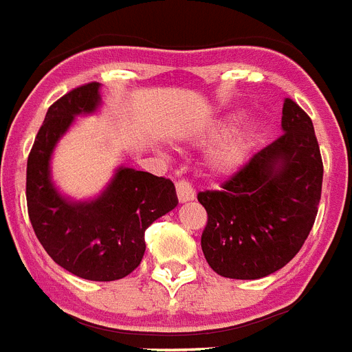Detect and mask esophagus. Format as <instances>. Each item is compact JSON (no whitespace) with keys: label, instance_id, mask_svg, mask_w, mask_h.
<instances>
[{"label":"esophagus","instance_id":"34e87169","mask_svg":"<svg viewBox=\"0 0 352 352\" xmlns=\"http://www.w3.org/2000/svg\"><path fill=\"white\" fill-rule=\"evenodd\" d=\"M176 194H178V199L182 204H185V201H192V199L196 198V192H194L192 185H190L189 182H185V179L176 182Z\"/></svg>","mask_w":352,"mask_h":352}]
</instances>
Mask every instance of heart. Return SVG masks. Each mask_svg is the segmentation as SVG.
Listing matches in <instances>:
<instances>
[{"label":"heart","instance_id":"heart-1","mask_svg":"<svg viewBox=\"0 0 352 352\" xmlns=\"http://www.w3.org/2000/svg\"><path fill=\"white\" fill-rule=\"evenodd\" d=\"M240 112H223L212 118L198 131L199 142L216 143L207 151L205 165L218 178H230L245 167L261 134V125L254 120L234 125Z\"/></svg>","mask_w":352,"mask_h":352}]
</instances>
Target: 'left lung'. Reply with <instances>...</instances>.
Masks as SVG:
<instances>
[{
    "mask_svg": "<svg viewBox=\"0 0 352 352\" xmlns=\"http://www.w3.org/2000/svg\"><path fill=\"white\" fill-rule=\"evenodd\" d=\"M282 131L221 190L198 194L207 210L201 251L220 276H269L298 254L313 229L323 163L311 118L289 98Z\"/></svg>",
    "mask_w": 352,
    "mask_h": 352,
    "instance_id": "8db88e82",
    "label": "left lung"
}]
</instances>
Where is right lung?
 I'll list each match as a JSON object with an SVG mask.
<instances>
[{
    "label": "right lung",
    "mask_w": 352,
    "mask_h": 352,
    "mask_svg": "<svg viewBox=\"0 0 352 352\" xmlns=\"http://www.w3.org/2000/svg\"><path fill=\"white\" fill-rule=\"evenodd\" d=\"M100 83H87L50 105L27 162V207L32 229L52 260L76 276L112 282L131 274L145 254V230L178 205L174 184L120 167L103 192L76 201L50 174L56 145L80 114L101 105Z\"/></svg>",
    "instance_id": "right-lung-1"
}]
</instances>
